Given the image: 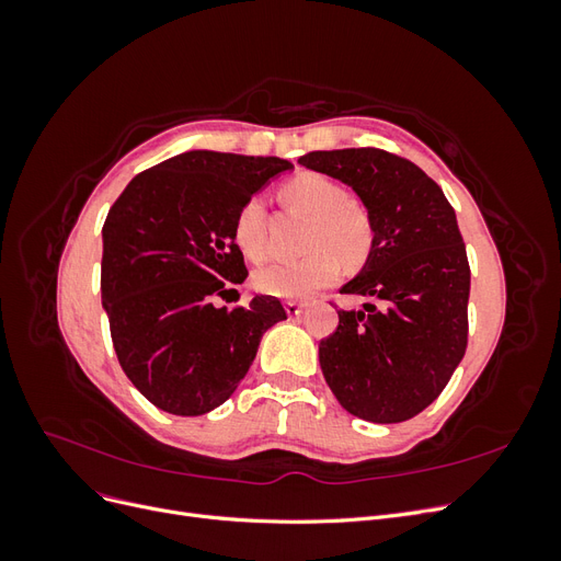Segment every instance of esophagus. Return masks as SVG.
<instances>
[{"instance_id":"obj_1","label":"esophagus","mask_w":561,"mask_h":561,"mask_svg":"<svg viewBox=\"0 0 561 561\" xmlns=\"http://www.w3.org/2000/svg\"><path fill=\"white\" fill-rule=\"evenodd\" d=\"M304 309H307V304H299V301H287L285 304V311H287V316H290V318L301 316Z\"/></svg>"}]
</instances>
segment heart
<instances>
[{"label":"heart","instance_id":"heart-1","mask_svg":"<svg viewBox=\"0 0 561 561\" xmlns=\"http://www.w3.org/2000/svg\"><path fill=\"white\" fill-rule=\"evenodd\" d=\"M287 208L309 215L301 260L271 264L254 274V287L278 299H307L339 278L342 262L360 266L375 248V219L363 201L346 194L339 182L320 173H297L280 186ZM233 241L248 260L266 254L264 203L252 196L233 217Z\"/></svg>","mask_w":561,"mask_h":561}]
</instances>
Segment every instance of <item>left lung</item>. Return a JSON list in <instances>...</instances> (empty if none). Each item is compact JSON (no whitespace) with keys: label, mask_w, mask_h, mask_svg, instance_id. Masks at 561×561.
<instances>
[{"label":"left lung","mask_w":561,"mask_h":561,"mask_svg":"<svg viewBox=\"0 0 561 561\" xmlns=\"http://www.w3.org/2000/svg\"><path fill=\"white\" fill-rule=\"evenodd\" d=\"M299 163L351 184L375 219V248L342 295L318 358L353 416L400 423L443 393L468 346L470 264L451 203L421 168L386 149L309 151Z\"/></svg>","instance_id":"obj_1"}]
</instances>
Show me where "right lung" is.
Returning a JSON list of instances; mask_svg holds the SVG:
<instances>
[{"instance_id":"right-lung-1","label":"right lung","mask_w":561,"mask_h":561,"mask_svg":"<svg viewBox=\"0 0 561 561\" xmlns=\"http://www.w3.org/2000/svg\"><path fill=\"white\" fill-rule=\"evenodd\" d=\"M276 157L186 151L135 175L103 227L100 290L116 358L159 410L201 416L233 396L262 334L285 320L276 297L217 309L245 280L233 217L274 175Z\"/></svg>"}]
</instances>
